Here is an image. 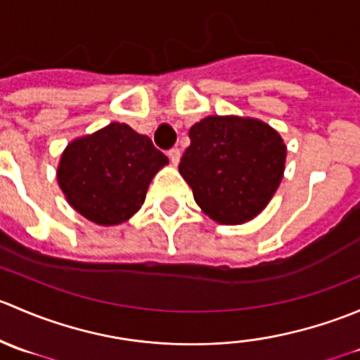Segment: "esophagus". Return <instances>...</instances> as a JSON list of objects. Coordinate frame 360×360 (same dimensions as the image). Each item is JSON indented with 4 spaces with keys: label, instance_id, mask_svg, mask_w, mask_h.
<instances>
[{
    "label": "esophagus",
    "instance_id": "esophagus-1",
    "mask_svg": "<svg viewBox=\"0 0 360 360\" xmlns=\"http://www.w3.org/2000/svg\"><path fill=\"white\" fill-rule=\"evenodd\" d=\"M169 158H170V162L174 163V165H177V163H179V158H181L179 148H172V150L169 151Z\"/></svg>",
    "mask_w": 360,
    "mask_h": 360
}]
</instances>
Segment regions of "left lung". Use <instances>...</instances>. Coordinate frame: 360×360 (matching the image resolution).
<instances>
[{
    "instance_id": "left-lung-1",
    "label": "left lung",
    "mask_w": 360,
    "mask_h": 360,
    "mask_svg": "<svg viewBox=\"0 0 360 360\" xmlns=\"http://www.w3.org/2000/svg\"><path fill=\"white\" fill-rule=\"evenodd\" d=\"M179 172L195 202L216 223L256 217L284 176L285 144L268 123L240 116H207L190 129Z\"/></svg>"
}]
</instances>
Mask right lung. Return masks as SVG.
Here are the masks:
<instances>
[{
	"instance_id": "right-lung-1",
	"label": "right lung",
	"mask_w": 360,
	"mask_h": 360,
	"mask_svg": "<svg viewBox=\"0 0 360 360\" xmlns=\"http://www.w3.org/2000/svg\"><path fill=\"white\" fill-rule=\"evenodd\" d=\"M167 163L150 137L115 122L68 144L57 181L76 212L112 226L141 209L151 179Z\"/></svg>"
}]
</instances>
